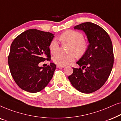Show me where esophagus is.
Instances as JSON below:
<instances>
[{
	"instance_id": "obj_1",
	"label": "esophagus",
	"mask_w": 121,
	"mask_h": 121,
	"mask_svg": "<svg viewBox=\"0 0 121 121\" xmlns=\"http://www.w3.org/2000/svg\"><path fill=\"white\" fill-rule=\"evenodd\" d=\"M57 68H63L65 67V66H61V65H57Z\"/></svg>"
}]
</instances>
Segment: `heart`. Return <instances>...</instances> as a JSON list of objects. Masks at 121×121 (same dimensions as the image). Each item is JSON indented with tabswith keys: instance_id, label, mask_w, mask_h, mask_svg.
Returning <instances> with one entry per match:
<instances>
[{
	"instance_id": "heart-1",
	"label": "heart",
	"mask_w": 121,
	"mask_h": 121,
	"mask_svg": "<svg viewBox=\"0 0 121 121\" xmlns=\"http://www.w3.org/2000/svg\"><path fill=\"white\" fill-rule=\"evenodd\" d=\"M62 42L70 43V52H74L77 55L81 56L85 52L86 45L84 41V37L82 33L74 30H67L59 36ZM49 49L53 54H57L59 50V42L56 39H53L49 44ZM76 55L74 53L69 54L58 53L54 56L53 60L56 64L64 66L75 60Z\"/></svg>"
}]
</instances>
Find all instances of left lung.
Here are the masks:
<instances>
[{
	"label": "left lung",
	"instance_id": "left-lung-1",
	"mask_svg": "<svg viewBox=\"0 0 121 121\" xmlns=\"http://www.w3.org/2000/svg\"><path fill=\"white\" fill-rule=\"evenodd\" d=\"M74 29L84 31L89 44L77 62L80 68H73V73L68 79L79 91L92 93L104 85L111 72L114 61L112 41L108 34L94 23H82ZM82 69L85 71L82 72Z\"/></svg>",
	"mask_w": 121,
	"mask_h": 121
}]
</instances>
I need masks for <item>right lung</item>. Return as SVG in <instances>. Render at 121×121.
I'll use <instances>...</instances> for the list:
<instances>
[{
  "label": "right lung",
  "mask_w": 121,
  "mask_h": 121,
  "mask_svg": "<svg viewBox=\"0 0 121 121\" xmlns=\"http://www.w3.org/2000/svg\"><path fill=\"white\" fill-rule=\"evenodd\" d=\"M54 35L30 29L17 36L11 43L8 56L10 71L15 82L22 90L31 93L39 92L52 79L56 64L51 63L44 68L39 64L50 59L49 44Z\"/></svg>",
  "instance_id": "obj_1"
}]
</instances>
